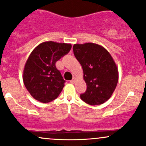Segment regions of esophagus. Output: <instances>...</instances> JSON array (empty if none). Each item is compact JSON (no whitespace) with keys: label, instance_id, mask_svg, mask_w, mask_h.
Segmentation results:
<instances>
[{"label":"esophagus","instance_id":"34e87169","mask_svg":"<svg viewBox=\"0 0 146 146\" xmlns=\"http://www.w3.org/2000/svg\"><path fill=\"white\" fill-rule=\"evenodd\" d=\"M75 82H76V78H73L70 80V82H71V83H74Z\"/></svg>","mask_w":146,"mask_h":146}]
</instances>
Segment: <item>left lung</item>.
Segmentation results:
<instances>
[{"label":"left lung","instance_id":"1","mask_svg":"<svg viewBox=\"0 0 146 146\" xmlns=\"http://www.w3.org/2000/svg\"><path fill=\"white\" fill-rule=\"evenodd\" d=\"M73 48L82 66L87 85L86 91L80 95V98L90 105L103 104L111 98L118 82L115 61L108 51L98 44H75Z\"/></svg>","mask_w":146,"mask_h":146}]
</instances>
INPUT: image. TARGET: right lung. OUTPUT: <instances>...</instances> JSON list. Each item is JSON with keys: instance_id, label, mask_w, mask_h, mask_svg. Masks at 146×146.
<instances>
[{"instance_id": "1", "label": "right lung", "mask_w": 146, "mask_h": 146, "mask_svg": "<svg viewBox=\"0 0 146 146\" xmlns=\"http://www.w3.org/2000/svg\"><path fill=\"white\" fill-rule=\"evenodd\" d=\"M70 48V44L44 42L35 47L29 56L23 78L28 92L36 100L48 103L61 92L66 81L56 63Z\"/></svg>"}]
</instances>
